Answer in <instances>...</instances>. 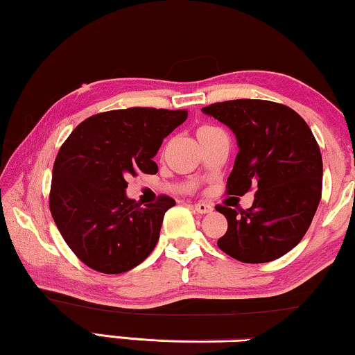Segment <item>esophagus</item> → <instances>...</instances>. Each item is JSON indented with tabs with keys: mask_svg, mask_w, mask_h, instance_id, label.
<instances>
[{
	"mask_svg": "<svg viewBox=\"0 0 355 355\" xmlns=\"http://www.w3.org/2000/svg\"><path fill=\"white\" fill-rule=\"evenodd\" d=\"M192 209L199 211V214H209V211L214 210V207L210 204H205V202H197V204H192Z\"/></svg>",
	"mask_w": 355,
	"mask_h": 355,
	"instance_id": "esophagus-1",
	"label": "esophagus"
}]
</instances>
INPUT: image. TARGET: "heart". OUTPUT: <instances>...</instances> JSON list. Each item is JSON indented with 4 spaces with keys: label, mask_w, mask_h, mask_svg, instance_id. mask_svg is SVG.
<instances>
[{
    "label": "heart",
    "mask_w": 355,
    "mask_h": 355,
    "mask_svg": "<svg viewBox=\"0 0 355 355\" xmlns=\"http://www.w3.org/2000/svg\"><path fill=\"white\" fill-rule=\"evenodd\" d=\"M214 130H215V127H211V125H202V127L197 128V138L204 137V135H207V133H210V132H214Z\"/></svg>",
    "instance_id": "b5f03b06"
}]
</instances>
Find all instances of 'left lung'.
<instances>
[{
	"mask_svg": "<svg viewBox=\"0 0 355 355\" xmlns=\"http://www.w3.org/2000/svg\"><path fill=\"white\" fill-rule=\"evenodd\" d=\"M232 128L238 155L227 194L256 189L250 209L217 205L228 230L217 245L241 262L259 264L293 250L310 228L323 189V159L308 123L287 105L234 99L202 109Z\"/></svg>",
	"mask_w": 355,
	"mask_h": 355,
	"instance_id": "obj_1",
	"label": "left lung"
}]
</instances>
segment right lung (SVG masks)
<instances>
[{"label":"right lung","mask_w":355,"mask_h":355,"mask_svg":"<svg viewBox=\"0 0 355 355\" xmlns=\"http://www.w3.org/2000/svg\"><path fill=\"white\" fill-rule=\"evenodd\" d=\"M186 109L128 107L86 119L53 163L49 205L60 234L78 259L103 274L127 272L155 250L169 196L141 207L125 196L127 179L156 174L153 156Z\"/></svg>","instance_id":"1"}]
</instances>
